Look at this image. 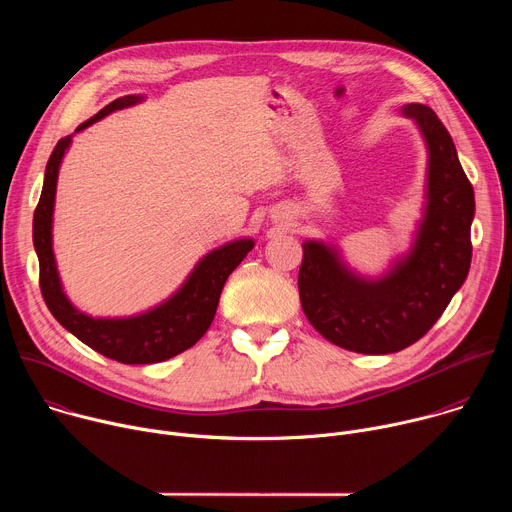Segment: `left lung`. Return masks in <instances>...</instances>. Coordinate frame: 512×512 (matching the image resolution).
Segmentation results:
<instances>
[{"label": "left lung", "mask_w": 512, "mask_h": 512, "mask_svg": "<svg viewBox=\"0 0 512 512\" xmlns=\"http://www.w3.org/2000/svg\"><path fill=\"white\" fill-rule=\"evenodd\" d=\"M401 113L427 150L423 208L409 249L381 275H362L338 245L302 243L298 287L306 318L326 340L360 354H391L417 342L464 285L472 261L474 190L452 135L425 105L409 103Z\"/></svg>", "instance_id": "left-lung-1"}]
</instances>
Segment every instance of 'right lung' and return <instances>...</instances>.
Masks as SVG:
<instances>
[{
    "instance_id": "add662e5",
    "label": "right lung",
    "mask_w": 512,
    "mask_h": 512,
    "mask_svg": "<svg viewBox=\"0 0 512 512\" xmlns=\"http://www.w3.org/2000/svg\"><path fill=\"white\" fill-rule=\"evenodd\" d=\"M143 99V95L119 97L103 107L95 117L81 123L75 133L119 109L133 107ZM72 135L62 137L50 154L40 202L34 212L32 239L40 263V289L44 302L62 328L107 358L123 364H152L168 360L194 346L210 328L225 281L255 247V241L251 237H243L208 251L198 259L194 269L170 298L139 314L103 318L79 310L66 296L52 245L56 182L62 160L72 143Z\"/></svg>"
}]
</instances>
